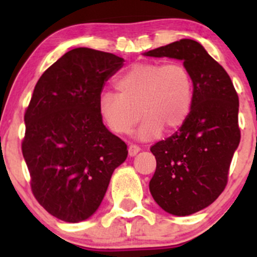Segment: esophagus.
I'll return each mask as SVG.
<instances>
[{
    "instance_id": "1",
    "label": "esophagus",
    "mask_w": 257,
    "mask_h": 257,
    "mask_svg": "<svg viewBox=\"0 0 257 257\" xmlns=\"http://www.w3.org/2000/svg\"><path fill=\"white\" fill-rule=\"evenodd\" d=\"M140 152V147L137 146V145H131L128 147V153L131 157H134V156H137L138 153Z\"/></svg>"
}]
</instances>
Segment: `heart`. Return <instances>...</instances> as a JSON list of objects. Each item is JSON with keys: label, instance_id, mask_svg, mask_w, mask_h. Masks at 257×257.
<instances>
[{"label": "heart", "instance_id": "b5f03b06", "mask_svg": "<svg viewBox=\"0 0 257 257\" xmlns=\"http://www.w3.org/2000/svg\"><path fill=\"white\" fill-rule=\"evenodd\" d=\"M116 93L105 91L99 111L116 134L132 132L145 117L135 137L141 141L158 138L162 131H176L188 118L193 104V79L184 64L143 61L133 64L114 81Z\"/></svg>", "mask_w": 257, "mask_h": 257}]
</instances>
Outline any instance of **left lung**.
<instances>
[{
    "instance_id": "8db88e82",
    "label": "left lung",
    "mask_w": 257,
    "mask_h": 257,
    "mask_svg": "<svg viewBox=\"0 0 257 257\" xmlns=\"http://www.w3.org/2000/svg\"><path fill=\"white\" fill-rule=\"evenodd\" d=\"M144 55L178 59L192 75L188 118L151 147L157 167L150 181V192L164 211L187 216L210 205L225 190L240 141L239 100L228 73L197 41L184 38Z\"/></svg>"
}]
</instances>
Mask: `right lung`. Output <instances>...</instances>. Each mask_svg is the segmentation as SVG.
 Wrapping results in <instances>:
<instances>
[{
  "label": "right lung",
  "mask_w": 257,
  "mask_h": 257,
  "mask_svg": "<svg viewBox=\"0 0 257 257\" xmlns=\"http://www.w3.org/2000/svg\"><path fill=\"white\" fill-rule=\"evenodd\" d=\"M124 59L79 47L38 79L24 120L23 156L37 202L65 222L95 213L126 145L102 123L99 98Z\"/></svg>",
  "instance_id": "obj_1"
}]
</instances>
